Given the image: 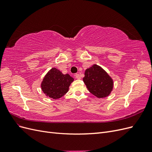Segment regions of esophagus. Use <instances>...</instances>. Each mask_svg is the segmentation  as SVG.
<instances>
[{
  "label": "esophagus",
  "mask_w": 152,
  "mask_h": 152,
  "mask_svg": "<svg viewBox=\"0 0 152 152\" xmlns=\"http://www.w3.org/2000/svg\"><path fill=\"white\" fill-rule=\"evenodd\" d=\"M75 78H76L77 79H80V76L79 75V74H78V73L75 74Z\"/></svg>",
  "instance_id": "esophagus-1"
}]
</instances>
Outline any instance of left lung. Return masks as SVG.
I'll use <instances>...</instances> for the list:
<instances>
[{"instance_id": "1", "label": "left lung", "mask_w": 152, "mask_h": 152, "mask_svg": "<svg viewBox=\"0 0 152 152\" xmlns=\"http://www.w3.org/2000/svg\"><path fill=\"white\" fill-rule=\"evenodd\" d=\"M83 81L91 93L98 98L107 97L113 88V80L108 73L99 65L87 68Z\"/></svg>"}]
</instances>
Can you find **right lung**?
I'll use <instances>...</instances> for the list:
<instances>
[{"label":"right lung","instance_id":"1","mask_svg":"<svg viewBox=\"0 0 152 152\" xmlns=\"http://www.w3.org/2000/svg\"><path fill=\"white\" fill-rule=\"evenodd\" d=\"M73 80L68 73L64 75L57 68H52L41 82V89L48 97L57 99L67 93Z\"/></svg>","mask_w":152,"mask_h":152}]
</instances>
